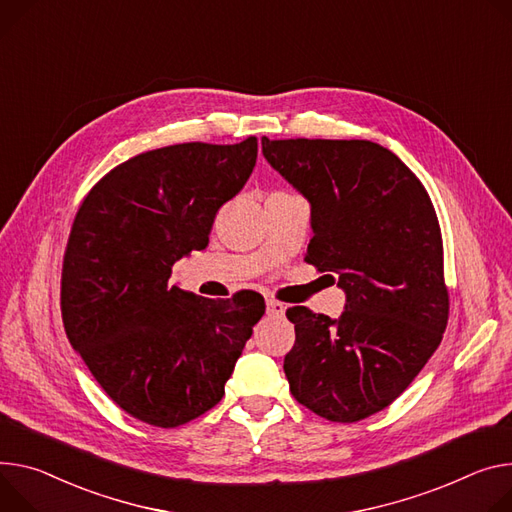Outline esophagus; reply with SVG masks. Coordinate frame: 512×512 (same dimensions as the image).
<instances>
[{"label": "esophagus", "mask_w": 512, "mask_h": 512, "mask_svg": "<svg viewBox=\"0 0 512 512\" xmlns=\"http://www.w3.org/2000/svg\"><path fill=\"white\" fill-rule=\"evenodd\" d=\"M265 310H267V316H273V318H282L286 314V306L277 300H267Z\"/></svg>", "instance_id": "esophagus-1"}]
</instances>
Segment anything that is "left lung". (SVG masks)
Instances as JSON below:
<instances>
[{"label": "left lung", "instance_id": "1", "mask_svg": "<svg viewBox=\"0 0 512 512\" xmlns=\"http://www.w3.org/2000/svg\"><path fill=\"white\" fill-rule=\"evenodd\" d=\"M267 163L310 202L304 261L335 271L339 318L288 308L292 396L333 423L384 410L439 347L449 316L443 239L418 177L371 141L261 138Z\"/></svg>", "mask_w": 512, "mask_h": 512}]
</instances>
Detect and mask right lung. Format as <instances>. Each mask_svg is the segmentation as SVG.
Listing matches in <instances>:
<instances>
[{"label":"right lung","instance_id":"1","mask_svg":"<svg viewBox=\"0 0 512 512\" xmlns=\"http://www.w3.org/2000/svg\"><path fill=\"white\" fill-rule=\"evenodd\" d=\"M257 161V138L183 143L136 155L83 198L63 257L61 312L73 349L130 416L171 429L216 406L261 296L210 300L169 284L208 245L218 208Z\"/></svg>","mask_w":512,"mask_h":512}]
</instances>
